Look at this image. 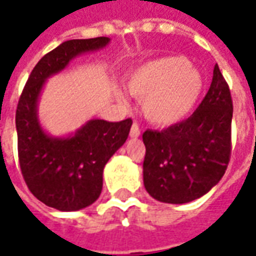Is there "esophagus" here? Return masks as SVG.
Instances as JSON below:
<instances>
[{
  "label": "esophagus",
  "instance_id": "esophagus-1",
  "mask_svg": "<svg viewBox=\"0 0 256 256\" xmlns=\"http://www.w3.org/2000/svg\"><path fill=\"white\" fill-rule=\"evenodd\" d=\"M140 134H141V130H140L138 124H137V123H133V126L130 128V137H132V138H137V137H140Z\"/></svg>",
  "mask_w": 256,
  "mask_h": 256
}]
</instances>
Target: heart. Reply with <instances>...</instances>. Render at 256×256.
<instances>
[{"label": "heart", "mask_w": 256, "mask_h": 256, "mask_svg": "<svg viewBox=\"0 0 256 256\" xmlns=\"http://www.w3.org/2000/svg\"><path fill=\"white\" fill-rule=\"evenodd\" d=\"M130 94L141 98L144 116L158 126L181 122L198 106L204 90V78L188 58L167 56L136 67L128 75ZM116 98H126L116 92Z\"/></svg>", "instance_id": "b5f03b06"}]
</instances>
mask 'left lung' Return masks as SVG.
I'll return each mask as SVG.
<instances>
[{"instance_id":"left-lung-1","label":"left lung","mask_w":256,"mask_h":256,"mask_svg":"<svg viewBox=\"0 0 256 256\" xmlns=\"http://www.w3.org/2000/svg\"><path fill=\"white\" fill-rule=\"evenodd\" d=\"M232 116L230 90L215 64L208 92L188 119L142 134L146 192L170 204L189 203L210 192L229 163Z\"/></svg>"}]
</instances>
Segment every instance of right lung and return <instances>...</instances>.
Segmentation results:
<instances>
[{"mask_svg":"<svg viewBox=\"0 0 256 256\" xmlns=\"http://www.w3.org/2000/svg\"><path fill=\"white\" fill-rule=\"evenodd\" d=\"M108 36L70 40L36 63L27 79L16 110L18 150L22 174L40 202L58 211H78L98 198L102 170L128 140L132 119L106 122L90 119L72 134L54 137L40 122V96L53 75L74 58L110 44Z\"/></svg>","mask_w":256,"mask_h":256,"instance_id":"right-lung-1","label":"right lung"}]
</instances>
